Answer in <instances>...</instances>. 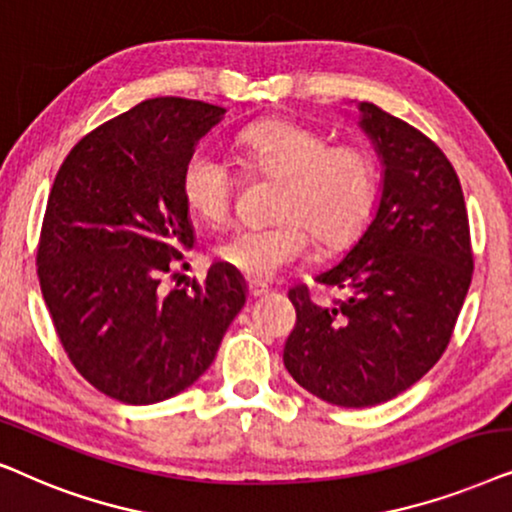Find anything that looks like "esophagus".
I'll list each match as a JSON object with an SVG mask.
<instances>
[{
  "mask_svg": "<svg viewBox=\"0 0 512 512\" xmlns=\"http://www.w3.org/2000/svg\"><path fill=\"white\" fill-rule=\"evenodd\" d=\"M269 292V288L264 283H257V281H250L248 283V297L250 299H260Z\"/></svg>",
  "mask_w": 512,
  "mask_h": 512,
  "instance_id": "1",
  "label": "esophagus"
}]
</instances>
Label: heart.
<instances>
[{
	"instance_id": "1",
	"label": "heart",
	"mask_w": 512,
	"mask_h": 512,
	"mask_svg": "<svg viewBox=\"0 0 512 512\" xmlns=\"http://www.w3.org/2000/svg\"><path fill=\"white\" fill-rule=\"evenodd\" d=\"M238 159L252 173L281 180L269 227H238L215 245V260L250 281H271L311 252L313 238L335 248L349 241L370 213L377 168L360 147H330V140L295 121L248 126L236 138ZM236 180L215 149L189 154L180 175L187 208L206 222H222L234 201Z\"/></svg>"
}]
</instances>
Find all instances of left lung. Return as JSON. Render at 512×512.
Listing matches in <instances>:
<instances>
[{
	"label": "left lung",
	"instance_id": "left-lung-1",
	"mask_svg": "<svg viewBox=\"0 0 512 512\" xmlns=\"http://www.w3.org/2000/svg\"><path fill=\"white\" fill-rule=\"evenodd\" d=\"M358 126L381 161L372 220L344 260L313 281L344 292L323 306L290 290L297 325L283 363L306 391L372 407L424 377L447 349L473 276L466 201L440 147L372 102Z\"/></svg>",
	"mask_w": 512,
	"mask_h": 512
}]
</instances>
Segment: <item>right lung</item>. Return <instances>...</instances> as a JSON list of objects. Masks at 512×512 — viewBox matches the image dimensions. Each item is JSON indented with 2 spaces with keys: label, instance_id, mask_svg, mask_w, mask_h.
Returning a JSON list of instances; mask_svg holds the SVG:
<instances>
[{
  "label": "right lung",
  "instance_id": "1",
  "mask_svg": "<svg viewBox=\"0 0 512 512\" xmlns=\"http://www.w3.org/2000/svg\"><path fill=\"white\" fill-rule=\"evenodd\" d=\"M224 112L140 102L88 133L51 187L37 250L46 309L81 377L119 403L154 405L192 386L245 304L243 276L220 262L192 290H159L196 243L182 168Z\"/></svg>",
  "mask_w": 512,
  "mask_h": 512
}]
</instances>
